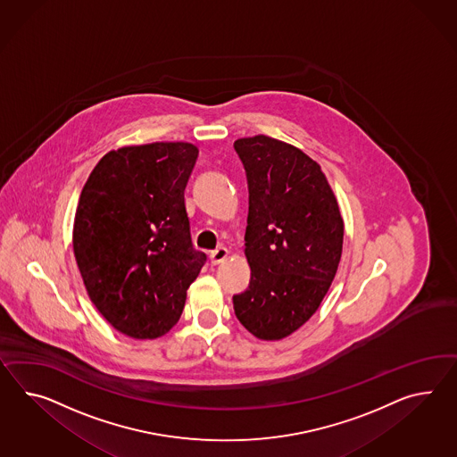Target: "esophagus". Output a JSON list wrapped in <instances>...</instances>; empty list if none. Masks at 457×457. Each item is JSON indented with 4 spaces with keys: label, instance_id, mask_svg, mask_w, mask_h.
Listing matches in <instances>:
<instances>
[{
    "label": "esophagus",
    "instance_id": "1",
    "mask_svg": "<svg viewBox=\"0 0 457 457\" xmlns=\"http://www.w3.org/2000/svg\"><path fill=\"white\" fill-rule=\"evenodd\" d=\"M212 266H218V264H221L224 262L228 257H229V251L226 249V247H218L216 251H212Z\"/></svg>",
    "mask_w": 457,
    "mask_h": 457
}]
</instances>
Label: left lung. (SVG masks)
Returning a JSON list of instances; mask_svg holds the SVG:
<instances>
[{"label":"left lung","mask_w":457,"mask_h":457,"mask_svg":"<svg viewBox=\"0 0 457 457\" xmlns=\"http://www.w3.org/2000/svg\"><path fill=\"white\" fill-rule=\"evenodd\" d=\"M249 214L245 254L249 289L234 313L261 340L299 330L330 289L344 247V220L320 165L301 148L268 135L237 138Z\"/></svg>","instance_id":"8db88e82"}]
</instances>
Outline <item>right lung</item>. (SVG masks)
Returning a JSON list of instances; mask_svg holds the SVG:
<instances>
[{
    "instance_id": "1",
    "label": "right lung",
    "mask_w": 457,
    "mask_h": 457,
    "mask_svg": "<svg viewBox=\"0 0 457 457\" xmlns=\"http://www.w3.org/2000/svg\"><path fill=\"white\" fill-rule=\"evenodd\" d=\"M196 158L188 142L111 150L79 198L72 247L87 295L113 328L137 340L179 322L206 261L191 245L185 206Z\"/></svg>"
}]
</instances>
